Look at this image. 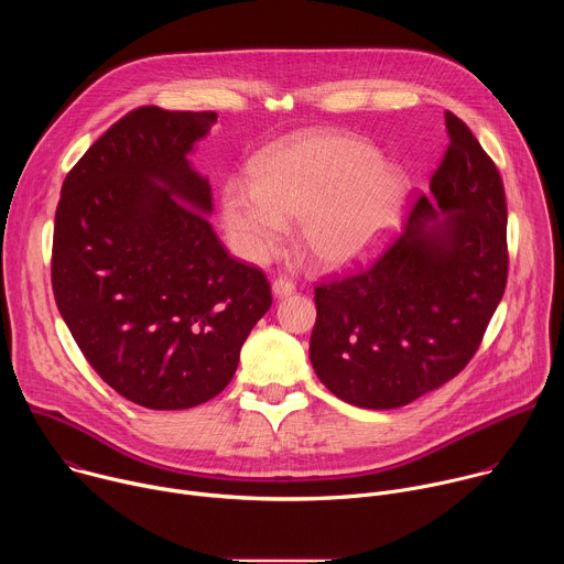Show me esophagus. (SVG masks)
<instances>
[{"label":"esophagus","mask_w":564,"mask_h":564,"mask_svg":"<svg viewBox=\"0 0 564 564\" xmlns=\"http://www.w3.org/2000/svg\"><path fill=\"white\" fill-rule=\"evenodd\" d=\"M292 292H294V283H292V281H288V279H283V276H279V279L272 281V294H274L276 299H285V296H290Z\"/></svg>","instance_id":"obj_1"}]
</instances>
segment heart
I'll list each match as a JSON object with an SVG mask.
<instances>
[{
	"instance_id": "1",
	"label": "heart",
	"mask_w": 564,
	"mask_h": 564,
	"mask_svg": "<svg viewBox=\"0 0 564 564\" xmlns=\"http://www.w3.org/2000/svg\"><path fill=\"white\" fill-rule=\"evenodd\" d=\"M254 183L223 187V223L234 250L268 261L301 218L303 250L328 270L372 257L390 236L409 196V176L381 163L366 140L305 133L265 149L252 165Z\"/></svg>"
}]
</instances>
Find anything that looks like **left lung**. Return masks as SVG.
<instances>
[{
  "instance_id": "left-lung-1",
  "label": "left lung",
  "mask_w": 564,
  "mask_h": 564,
  "mask_svg": "<svg viewBox=\"0 0 564 564\" xmlns=\"http://www.w3.org/2000/svg\"><path fill=\"white\" fill-rule=\"evenodd\" d=\"M448 149L406 229L372 268L314 288L310 361L333 394L388 411L444 386L475 355L509 272L494 160L446 111Z\"/></svg>"
}]
</instances>
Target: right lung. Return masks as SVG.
<instances>
[{"mask_svg":"<svg viewBox=\"0 0 564 564\" xmlns=\"http://www.w3.org/2000/svg\"><path fill=\"white\" fill-rule=\"evenodd\" d=\"M216 118L127 113L77 160L55 212L51 281L64 324L94 370L151 411L216 397L272 305L265 274L220 246L209 181L187 158Z\"/></svg>","mask_w":564,"mask_h":564,"instance_id":"obj_1","label":"right lung"}]
</instances>
